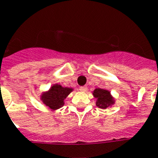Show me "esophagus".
<instances>
[{"label": "esophagus", "mask_w": 158, "mask_h": 158, "mask_svg": "<svg viewBox=\"0 0 158 158\" xmlns=\"http://www.w3.org/2000/svg\"><path fill=\"white\" fill-rule=\"evenodd\" d=\"M87 87H80V88H79V90H80V91L81 92H85V91H87Z\"/></svg>", "instance_id": "34e87169"}]
</instances>
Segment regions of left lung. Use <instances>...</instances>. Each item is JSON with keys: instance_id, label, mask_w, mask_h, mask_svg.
Wrapping results in <instances>:
<instances>
[{"instance_id": "obj_1", "label": "left lung", "mask_w": 158, "mask_h": 158, "mask_svg": "<svg viewBox=\"0 0 158 158\" xmlns=\"http://www.w3.org/2000/svg\"><path fill=\"white\" fill-rule=\"evenodd\" d=\"M94 96L98 98L97 106L100 108H106L113 104V99L110 92L102 89H96L94 92Z\"/></svg>"}]
</instances>
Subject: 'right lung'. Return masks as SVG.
Here are the masks:
<instances>
[{
    "instance_id": "obj_1",
    "label": "right lung",
    "mask_w": 158,
    "mask_h": 158,
    "mask_svg": "<svg viewBox=\"0 0 158 158\" xmlns=\"http://www.w3.org/2000/svg\"><path fill=\"white\" fill-rule=\"evenodd\" d=\"M72 92L71 89L63 88L60 85H54L51 88L48 93L42 96L43 103L52 110L61 107L64 105V100Z\"/></svg>"
}]
</instances>
